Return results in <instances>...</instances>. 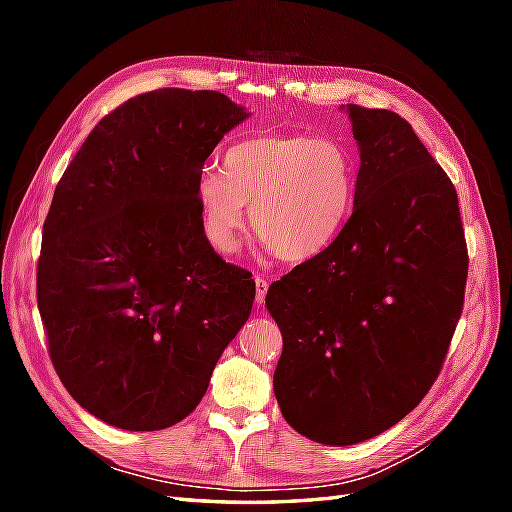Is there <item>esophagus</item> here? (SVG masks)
<instances>
[{"instance_id": "esophagus-1", "label": "esophagus", "mask_w": 512, "mask_h": 512, "mask_svg": "<svg viewBox=\"0 0 512 512\" xmlns=\"http://www.w3.org/2000/svg\"><path fill=\"white\" fill-rule=\"evenodd\" d=\"M255 301H257V306L259 303H264V299H266V292H268V281L266 279H262V277H257L255 279Z\"/></svg>"}]
</instances>
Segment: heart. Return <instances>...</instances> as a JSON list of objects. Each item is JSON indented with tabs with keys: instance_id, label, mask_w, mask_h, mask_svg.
Here are the masks:
<instances>
[{
	"instance_id": "b5f03b06",
	"label": "heart",
	"mask_w": 512,
	"mask_h": 512,
	"mask_svg": "<svg viewBox=\"0 0 512 512\" xmlns=\"http://www.w3.org/2000/svg\"><path fill=\"white\" fill-rule=\"evenodd\" d=\"M202 235L231 250L250 206V228L286 262H310L334 246L356 200V165L343 145L308 134H257L226 151L222 173L195 184Z\"/></svg>"
}]
</instances>
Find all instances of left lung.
I'll use <instances>...</instances> for the list:
<instances>
[{
    "label": "left lung",
    "mask_w": 512,
    "mask_h": 512,
    "mask_svg": "<svg viewBox=\"0 0 512 512\" xmlns=\"http://www.w3.org/2000/svg\"><path fill=\"white\" fill-rule=\"evenodd\" d=\"M343 110L361 154L350 222L266 295L284 336L279 409L330 447L378 436L427 396L469 270L458 193L411 125L389 110Z\"/></svg>",
    "instance_id": "obj_1"
}]
</instances>
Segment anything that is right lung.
Returning <instances> with one entry per match:
<instances>
[{"label": "right lung", "instance_id": "right-lung-1", "mask_svg": "<svg viewBox=\"0 0 512 512\" xmlns=\"http://www.w3.org/2000/svg\"><path fill=\"white\" fill-rule=\"evenodd\" d=\"M250 114L226 94L167 88L92 129L54 189L37 303L70 396L127 431L187 418L250 317L255 281L206 242L195 184Z\"/></svg>", "mask_w": 512, "mask_h": 512}]
</instances>
